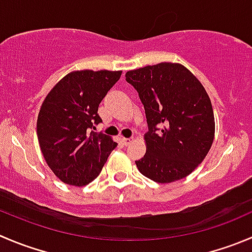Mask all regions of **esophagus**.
<instances>
[{"label": "esophagus", "instance_id": "1", "mask_svg": "<svg viewBox=\"0 0 252 252\" xmlns=\"http://www.w3.org/2000/svg\"><path fill=\"white\" fill-rule=\"evenodd\" d=\"M122 141H123L124 145L128 146L129 144H130L131 141H133V138H122Z\"/></svg>", "mask_w": 252, "mask_h": 252}]
</instances>
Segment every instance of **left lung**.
<instances>
[{"instance_id":"8db88e82","label":"left lung","mask_w":252,"mask_h":252,"mask_svg":"<svg viewBox=\"0 0 252 252\" xmlns=\"http://www.w3.org/2000/svg\"><path fill=\"white\" fill-rule=\"evenodd\" d=\"M126 80L138 91L149 126L138 170L158 183L187 177L214 140V113L203 85L176 63L130 70Z\"/></svg>"}]
</instances>
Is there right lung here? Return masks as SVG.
I'll list each match as a JSON object with an SVG mask.
<instances>
[{
  "label": "right lung",
  "mask_w": 252,
  "mask_h": 252,
  "mask_svg": "<svg viewBox=\"0 0 252 252\" xmlns=\"http://www.w3.org/2000/svg\"><path fill=\"white\" fill-rule=\"evenodd\" d=\"M122 71L81 70L63 77L40 107L36 134L44 158L56 177L72 186L89 185L106 163L117 143L96 133L98 106Z\"/></svg>",
  "instance_id": "1"
}]
</instances>
